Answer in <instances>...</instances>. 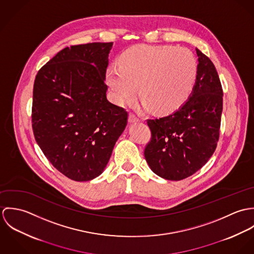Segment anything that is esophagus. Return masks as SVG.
Returning a JSON list of instances; mask_svg holds the SVG:
<instances>
[{
  "mask_svg": "<svg viewBox=\"0 0 254 254\" xmlns=\"http://www.w3.org/2000/svg\"><path fill=\"white\" fill-rule=\"evenodd\" d=\"M128 121H129L130 123H136V122H139V121H140V118H139L136 114L130 113V114H129V117H128Z\"/></svg>",
  "mask_w": 254,
  "mask_h": 254,
  "instance_id": "1",
  "label": "esophagus"
}]
</instances>
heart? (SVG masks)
Returning a JSON list of instances; mask_svg holds the SVG:
<instances>
[{
    "label": "heart",
    "instance_id": "1",
    "mask_svg": "<svg viewBox=\"0 0 254 254\" xmlns=\"http://www.w3.org/2000/svg\"><path fill=\"white\" fill-rule=\"evenodd\" d=\"M120 66L110 65L106 81L111 99L118 105L144 98L145 109L162 113L179 109L194 86L197 62L185 48L171 45H138L120 57Z\"/></svg>",
    "mask_w": 254,
    "mask_h": 254
}]
</instances>
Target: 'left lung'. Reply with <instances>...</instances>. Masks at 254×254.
<instances>
[{
  "instance_id": "left-lung-1",
  "label": "left lung",
  "mask_w": 254,
  "mask_h": 254,
  "mask_svg": "<svg viewBox=\"0 0 254 254\" xmlns=\"http://www.w3.org/2000/svg\"><path fill=\"white\" fill-rule=\"evenodd\" d=\"M195 85L188 101L168 116L147 119L151 132L145 158L159 177L186 179L199 170L216 149L223 90L213 63L198 49Z\"/></svg>"
}]
</instances>
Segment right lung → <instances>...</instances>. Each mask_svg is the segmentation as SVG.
<instances>
[{
	"label": "right lung",
	"mask_w": 254,
	"mask_h": 254,
	"mask_svg": "<svg viewBox=\"0 0 254 254\" xmlns=\"http://www.w3.org/2000/svg\"><path fill=\"white\" fill-rule=\"evenodd\" d=\"M109 43L66 47L38 71L32 129L53 166L73 181L103 173L128 112L109 103L105 83Z\"/></svg>",
	"instance_id": "1"
}]
</instances>
